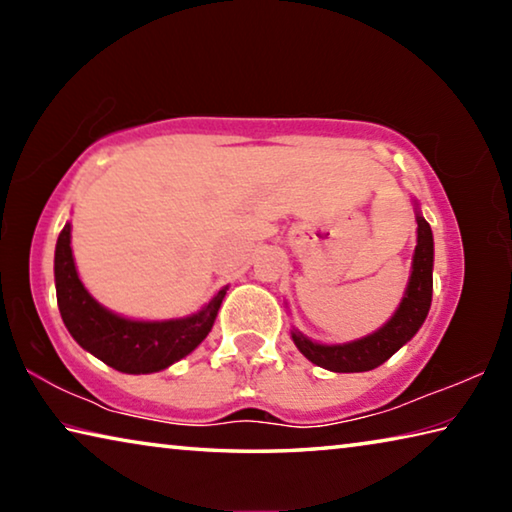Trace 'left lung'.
Instances as JSON below:
<instances>
[{
	"label": "left lung",
	"instance_id": "left-lung-1",
	"mask_svg": "<svg viewBox=\"0 0 512 512\" xmlns=\"http://www.w3.org/2000/svg\"><path fill=\"white\" fill-rule=\"evenodd\" d=\"M433 237L429 223L418 216V246L413 255V271L409 289L395 316L366 339L343 343V345H320L293 332V343L305 357L320 368L332 372H366L391 359L406 341L413 339L431 307L433 291Z\"/></svg>",
	"mask_w": 512,
	"mask_h": 512
}]
</instances>
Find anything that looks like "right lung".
I'll list each match as a JSON object with an SVG mask.
<instances>
[{"mask_svg":"<svg viewBox=\"0 0 512 512\" xmlns=\"http://www.w3.org/2000/svg\"><path fill=\"white\" fill-rule=\"evenodd\" d=\"M54 273L60 316L74 341L110 368L128 375L158 372L187 357L210 334L225 296L221 289L198 314L162 323H142L112 314L85 291L76 275L69 223L58 235Z\"/></svg>","mask_w":512,"mask_h":512,"instance_id":"right-lung-1","label":"right lung"}]
</instances>
